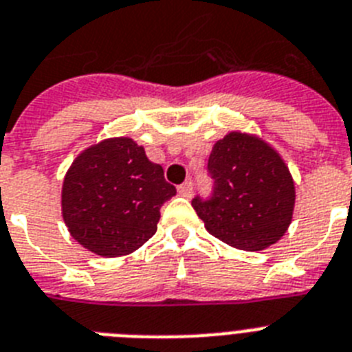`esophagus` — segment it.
Segmentation results:
<instances>
[{"label": "esophagus", "mask_w": 352, "mask_h": 352, "mask_svg": "<svg viewBox=\"0 0 352 352\" xmlns=\"http://www.w3.org/2000/svg\"><path fill=\"white\" fill-rule=\"evenodd\" d=\"M179 193H181L182 197H191V193H193V182L186 181L184 184L179 186Z\"/></svg>", "instance_id": "34e87169"}]
</instances>
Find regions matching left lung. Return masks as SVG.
<instances>
[{
  "instance_id": "left-lung-1",
  "label": "left lung",
  "mask_w": 352,
  "mask_h": 352,
  "mask_svg": "<svg viewBox=\"0 0 352 352\" xmlns=\"http://www.w3.org/2000/svg\"><path fill=\"white\" fill-rule=\"evenodd\" d=\"M212 191L191 206L209 234L240 250H263L281 240L294 214L295 186L276 150L256 135L231 132L208 161Z\"/></svg>"
}]
</instances>
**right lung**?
Returning <instances> with one entry per match:
<instances>
[{
	"label": "right lung",
	"mask_w": 352,
	"mask_h": 352,
	"mask_svg": "<svg viewBox=\"0 0 352 352\" xmlns=\"http://www.w3.org/2000/svg\"><path fill=\"white\" fill-rule=\"evenodd\" d=\"M175 193L143 146L114 138L84 150L71 164L62 186V217L85 249L118 258L155 234L161 206Z\"/></svg>",
	"instance_id": "obj_1"
}]
</instances>
